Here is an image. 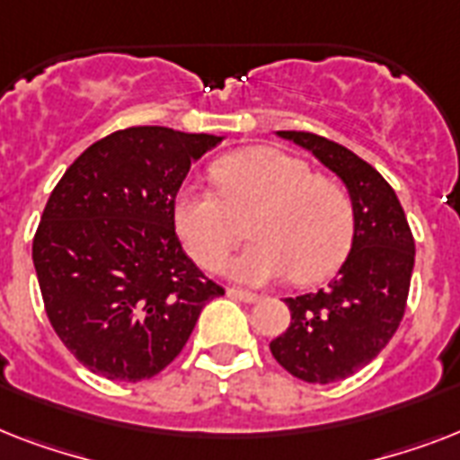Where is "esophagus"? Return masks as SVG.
Returning a JSON list of instances; mask_svg holds the SVG:
<instances>
[{"label":"esophagus","mask_w":460,"mask_h":460,"mask_svg":"<svg viewBox=\"0 0 460 460\" xmlns=\"http://www.w3.org/2000/svg\"><path fill=\"white\" fill-rule=\"evenodd\" d=\"M226 296H229V298H236V301H243V303L260 301L258 294H252V291H243V288H229V291H226Z\"/></svg>","instance_id":"34e87169"}]
</instances>
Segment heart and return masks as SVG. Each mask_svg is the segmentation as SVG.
Listing matches in <instances>:
<instances>
[{"label":"heart","mask_w":460,"mask_h":460,"mask_svg":"<svg viewBox=\"0 0 460 460\" xmlns=\"http://www.w3.org/2000/svg\"><path fill=\"white\" fill-rule=\"evenodd\" d=\"M222 198L188 183L172 205L173 229L202 267L219 270L238 243L236 217L255 243L229 265V277L265 284L291 272L298 284L324 279L353 241V208L343 188L277 147H245L217 159Z\"/></svg>","instance_id":"1"}]
</instances>
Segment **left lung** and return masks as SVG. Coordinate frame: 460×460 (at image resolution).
<instances>
[{"instance_id": "left-lung-1", "label": "left lung", "mask_w": 460, "mask_h": 460, "mask_svg": "<svg viewBox=\"0 0 460 460\" xmlns=\"http://www.w3.org/2000/svg\"><path fill=\"white\" fill-rule=\"evenodd\" d=\"M277 136L336 173L353 208V241L336 277L314 294L287 298L291 324L270 343L294 377L332 385L365 367L399 329L415 265L413 234L394 188L349 147L305 131Z\"/></svg>"}]
</instances>
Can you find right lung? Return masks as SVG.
I'll return each instance as SVG.
<instances>
[{
	"instance_id": "right-lung-1",
	"label": "right lung",
	"mask_w": 460,
	"mask_h": 460,
	"mask_svg": "<svg viewBox=\"0 0 460 460\" xmlns=\"http://www.w3.org/2000/svg\"><path fill=\"white\" fill-rule=\"evenodd\" d=\"M226 136L136 126L97 140L49 195L32 241L47 317L88 370L155 377L186 346L205 303L224 296L173 231L193 162Z\"/></svg>"
}]
</instances>
